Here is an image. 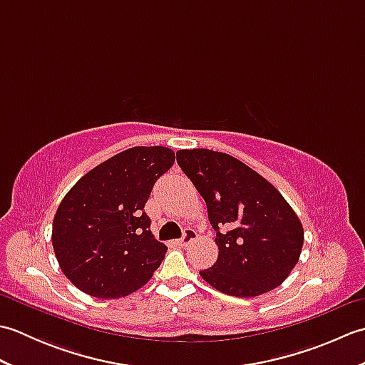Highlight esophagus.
I'll return each mask as SVG.
<instances>
[{
  "instance_id": "1",
  "label": "esophagus",
  "mask_w": 365,
  "mask_h": 365,
  "mask_svg": "<svg viewBox=\"0 0 365 365\" xmlns=\"http://www.w3.org/2000/svg\"><path fill=\"white\" fill-rule=\"evenodd\" d=\"M196 237H197L196 230H192V229H187V230H185L183 237H182L180 240H177V243L180 245V246H187V245H190L191 242H195Z\"/></svg>"
}]
</instances>
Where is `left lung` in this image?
<instances>
[{
    "label": "left lung",
    "instance_id": "obj_1",
    "mask_svg": "<svg viewBox=\"0 0 365 365\" xmlns=\"http://www.w3.org/2000/svg\"><path fill=\"white\" fill-rule=\"evenodd\" d=\"M177 163L204 197L218 260L200 271L213 289L254 298L281 285L304 243L302 224L267 178L232 155L178 150Z\"/></svg>",
    "mask_w": 365,
    "mask_h": 365
}]
</instances>
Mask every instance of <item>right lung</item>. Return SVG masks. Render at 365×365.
<instances>
[{
  "label": "right lung",
  "instance_id": "right-lung-1",
  "mask_svg": "<svg viewBox=\"0 0 365 365\" xmlns=\"http://www.w3.org/2000/svg\"><path fill=\"white\" fill-rule=\"evenodd\" d=\"M174 161L169 147H131L91 169L61 200L51 242L76 289L114 299L150 281L168 247L155 240L144 205Z\"/></svg>",
  "mask_w": 365,
  "mask_h": 365
}]
</instances>
